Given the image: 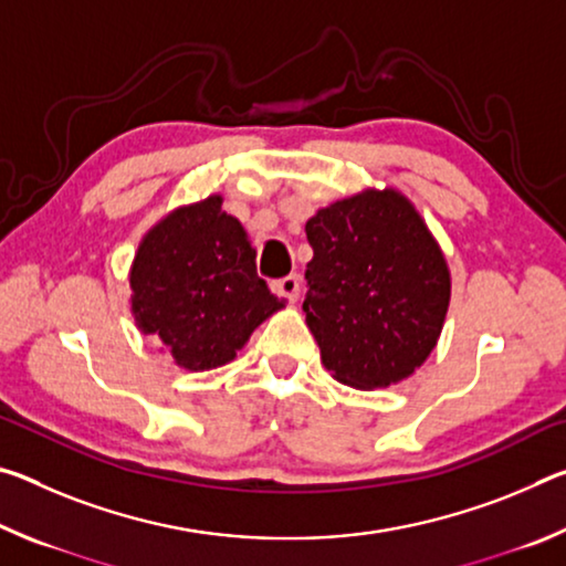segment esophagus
I'll list each match as a JSON object with an SVG mask.
<instances>
[{"label":"esophagus","instance_id":"1","mask_svg":"<svg viewBox=\"0 0 566 566\" xmlns=\"http://www.w3.org/2000/svg\"><path fill=\"white\" fill-rule=\"evenodd\" d=\"M272 292H276L280 296H284V300H290L294 304L296 300H300V276L290 274V276H284V280L272 282Z\"/></svg>","mask_w":566,"mask_h":566}]
</instances>
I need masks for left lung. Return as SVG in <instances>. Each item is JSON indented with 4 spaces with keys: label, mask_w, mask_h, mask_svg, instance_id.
<instances>
[{
    "label": "left lung",
    "mask_w": 566,
    "mask_h": 566,
    "mask_svg": "<svg viewBox=\"0 0 566 566\" xmlns=\"http://www.w3.org/2000/svg\"><path fill=\"white\" fill-rule=\"evenodd\" d=\"M306 327L332 377L354 389L399 385L434 352L452 274L424 217L395 187H367L304 224Z\"/></svg>",
    "instance_id": "left-lung-1"
}]
</instances>
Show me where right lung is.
Instances as JSON below:
<instances>
[{
  "mask_svg": "<svg viewBox=\"0 0 566 566\" xmlns=\"http://www.w3.org/2000/svg\"><path fill=\"white\" fill-rule=\"evenodd\" d=\"M224 197L171 209L142 237L129 266V310L179 369L232 361L284 300L256 276V249Z\"/></svg>",
  "mask_w": 566,
  "mask_h": 566,
  "instance_id": "obj_1",
  "label": "right lung"
}]
</instances>
